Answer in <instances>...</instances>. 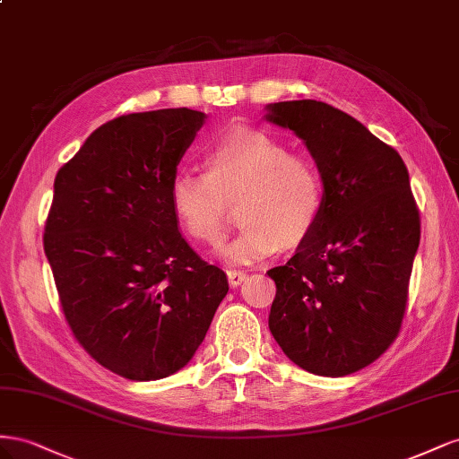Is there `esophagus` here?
I'll return each mask as SVG.
<instances>
[{"label":"esophagus","instance_id":"obj_1","mask_svg":"<svg viewBox=\"0 0 459 459\" xmlns=\"http://www.w3.org/2000/svg\"><path fill=\"white\" fill-rule=\"evenodd\" d=\"M227 277H229V284L230 286H238L247 279V273L240 271V269H229L227 271Z\"/></svg>","mask_w":459,"mask_h":459}]
</instances>
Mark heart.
Returning a JSON list of instances; mask_svg holds the SVG:
<instances>
[{"instance_id":"1","label":"heart","mask_w":459,"mask_h":459,"mask_svg":"<svg viewBox=\"0 0 459 459\" xmlns=\"http://www.w3.org/2000/svg\"><path fill=\"white\" fill-rule=\"evenodd\" d=\"M204 169L175 173L169 202L192 240L217 246L227 237V202L242 194V229L221 247L230 264H254L281 247H296L317 229L323 175L316 161L292 153L282 140L261 130H234L204 150Z\"/></svg>"}]
</instances>
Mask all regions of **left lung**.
Here are the masks:
<instances>
[{"instance_id":"1","label":"left lung","mask_w":459,"mask_h":459,"mask_svg":"<svg viewBox=\"0 0 459 459\" xmlns=\"http://www.w3.org/2000/svg\"><path fill=\"white\" fill-rule=\"evenodd\" d=\"M267 121L306 142L325 182L317 229L286 265L267 271L277 284L271 334L309 373H356L394 342L408 307L421 238L408 167L329 103H273Z\"/></svg>"}]
</instances>
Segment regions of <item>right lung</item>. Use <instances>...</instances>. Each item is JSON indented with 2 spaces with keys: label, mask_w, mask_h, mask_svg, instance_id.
Segmentation results:
<instances>
[{
  "label": "right lung",
  "mask_w": 459,
  "mask_h": 459,
  "mask_svg": "<svg viewBox=\"0 0 459 459\" xmlns=\"http://www.w3.org/2000/svg\"><path fill=\"white\" fill-rule=\"evenodd\" d=\"M205 115L130 113L101 125L54 182L44 252L74 338L130 381L177 373L204 342L227 274L182 237L169 202Z\"/></svg>",
  "instance_id": "add662e5"
}]
</instances>
